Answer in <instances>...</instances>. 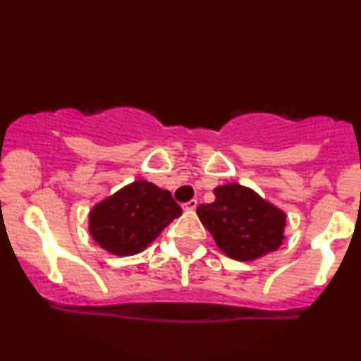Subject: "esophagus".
Wrapping results in <instances>:
<instances>
[{
	"label": "esophagus",
	"mask_w": 361,
	"mask_h": 361,
	"mask_svg": "<svg viewBox=\"0 0 361 361\" xmlns=\"http://www.w3.org/2000/svg\"><path fill=\"white\" fill-rule=\"evenodd\" d=\"M197 205H198V202L193 198V200H190V202L183 203V208H185V210H195V208H197Z\"/></svg>",
	"instance_id": "esophagus-1"
}]
</instances>
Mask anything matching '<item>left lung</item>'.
<instances>
[{"label":"left lung","mask_w":361,"mask_h":361,"mask_svg":"<svg viewBox=\"0 0 361 361\" xmlns=\"http://www.w3.org/2000/svg\"><path fill=\"white\" fill-rule=\"evenodd\" d=\"M214 193L215 202L200 205L197 214L228 257L245 262L282 244L284 212L237 183L219 186Z\"/></svg>","instance_id":"8db88e82"}]
</instances>
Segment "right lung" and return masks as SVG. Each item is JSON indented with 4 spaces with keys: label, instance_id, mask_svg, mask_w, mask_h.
<instances>
[{
    "label": "right lung",
    "instance_id": "1",
    "mask_svg": "<svg viewBox=\"0 0 361 361\" xmlns=\"http://www.w3.org/2000/svg\"><path fill=\"white\" fill-rule=\"evenodd\" d=\"M180 215L181 207L168 190L137 180L92 208L89 230L94 240L111 254L134 255Z\"/></svg>",
    "mask_w": 361,
    "mask_h": 361
}]
</instances>
